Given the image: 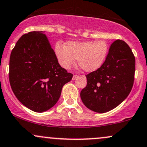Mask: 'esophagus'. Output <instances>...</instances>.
<instances>
[{"label": "esophagus", "mask_w": 147, "mask_h": 147, "mask_svg": "<svg viewBox=\"0 0 147 147\" xmlns=\"http://www.w3.org/2000/svg\"><path fill=\"white\" fill-rule=\"evenodd\" d=\"M79 76L77 75H73V77H72V80H75V79H77V78H78Z\"/></svg>", "instance_id": "esophagus-1"}]
</instances>
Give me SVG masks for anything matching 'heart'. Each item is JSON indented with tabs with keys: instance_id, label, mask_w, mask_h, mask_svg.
<instances>
[{
	"instance_id": "heart-1",
	"label": "heart",
	"mask_w": 147,
	"mask_h": 147,
	"mask_svg": "<svg viewBox=\"0 0 147 147\" xmlns=\"http://www.w3.org/2000/svg\"><path fill=\"white\" fill-rule=\"evenodd\" d=\"M108 52V45L105 41L69 42L66 47L57 43L55 53L63 68H70L78 59V63L86 72L98 69L105 61Z\"/></svg>"
}]
</instances>
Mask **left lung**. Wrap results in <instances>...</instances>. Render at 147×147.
Segmentation results:
<instances>
[{
	"label": "left lung",
	"mask_w": 147,
	"mask_h": 147,
	"mask_svg": "<svg viewBox=\"0 0 147 147\" xmlns=\"http://www.w3.org/2000/svg\"><path fill=\"white\" fill-rule=\"evenodd\" d=\"M135 57L124 41H114L99 68L86 76L87 86L81 91L84 104L93 112L105 113L129 94L134 81Z\"/></svg>",
	"instance_id": "1"
}]
</instances>
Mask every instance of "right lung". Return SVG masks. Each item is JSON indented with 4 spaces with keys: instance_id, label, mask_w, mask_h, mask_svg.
I'll use <instances>...</instances> for the list:
<instances>
[{
    "instance_id": "right-lung-1",
    "label": "right lung",
    "mask_w": 147,
    "mask_h": 147,
    "mask_svg": "<svg viewBox=\"0 0 147 147\" xmlns=\"http://www.w3.org/2000/svg\"><path fill=\"white\" fill-rule=\"evenodd\" d=\"M44 31H31L18 40L9 59V82L22 105L44 112L55 105L72 74L58 63Z\"/></svg>"
}]
</instances>
